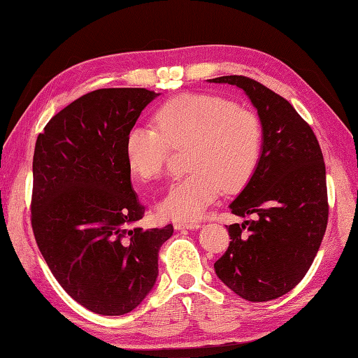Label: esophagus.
<instances>
[{
	"instance_id": "34e87169",
	"label": "esophagus",
	"mask_w": 358,
	"mask_h": 358,
	"mask_svg": "<svg viewBox=\"0 0 358 358\" xmlns=\"http://www.w3.org/2000/svg\"><path fill=\"white\" fill-rule=\"evenodd\" d=\"M175 229H199L201 226L199 222H175Z\"/></svg>"
}]
</instances>
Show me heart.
<instances>
[{
    "instance_id": "1",
    "label": "heart",
    "mask_w": 358,
    "mask_h": 358,
    "mask_svg": "<svg viewBox=\"0 0 358 358\" xmlns=\"http://www.w3.org/2000/svg\"><path fill=\"white\" fill-rule=\"evenodd\" d=\"M154 126H135L126 136L129 169L143 181L162 177L171 149L189 146L191 173L171 186L159 204L169 218L200 217L218 196L238 191L262 157L263 127L254 110L212 94H183L155 112Z\"/></svg>"
}]
</instances>
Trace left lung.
<instances>
[{
    "instance_id": "8db88e82",
    "label": "left lung",
    "mask_w": 358,
    "mask_h": 358,
    "mask_svg": "<svg viewBox=\"0 0 358 358\" xmlns=\"http://www.w3.org/2000/svg\"><path fill=\"white\" fill-rule=\"evenodd\" d=\"M245 90L263 127L262 157L231 203L248 218L227 226L231 243L214 268L241 299L269 301L306 275L328 226L329 204L320 144L291 103L243 75L209 80Z\"/></svg>"
}]
</instances>
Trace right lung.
I'll return each mask as SVG.
<instances>
[{
	"label": "right lung",
	"mask_w": 358,
	"mask_h": 358,
	"mask_svg": "<svg viewBox=\"0 0 358 358\" xmlns=\"http://www.w3.org/2000/svg\"><path fill=\"white\" fill-rule=\"evenodd\" d=\"M158 94L98 89L45 124L34 152L32 229L53 277L100 315L131 313L154 287L158 252L173 226L143 229L126 136Z\"/></svg>",
	"instance_id": "obj_1"
}]
</instances>
